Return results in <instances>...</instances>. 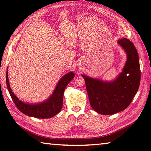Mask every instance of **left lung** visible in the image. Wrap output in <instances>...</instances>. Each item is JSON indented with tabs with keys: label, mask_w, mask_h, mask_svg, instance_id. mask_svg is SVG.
Segmentation results:
<instances>
[{
	"label": "left lung",
	"mask_w": 151,
	"mask_h": 151,
	"mask_svg": "<svg viewBox=\"0 0 151 151\" xmlns=\"http://www.w3.org/2000/svg\"><path fill=\"white\" fill-rule=\"evenodd\" d=\"M118 43L127 54L123 71L115 81L102 82L82 75L92 108L102 115H111L125 110L138 90L141 70L138 54L131 41L123 38Z\"/></svg>",
	"instance_id": "obj_1"
}]
</instances>
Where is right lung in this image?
I'll return each mask as SVG.
<instances>
[{
  "label": "right lung",
  "instance_id": "obj_1",
  "mask_svg": "<svg viewBox=\"0 0 151 151\" xmlns=\"http://www.w3.org/2000/svg\"><path fill=\"white\" fill-rule=\"evenodd\" d=\"M75 77L74 73L70 72L61 78L54 90L52 95L44 102L37 104H28L19 101L9 87L8 77V71H6V85L13 101L19 110L28 116L40 119H48L54 117L60 111L63 105V93L66 86L70 81Z\"/></svg>",
  "mask_w": 151,
  "mask_h": 151
}]
</instances>
